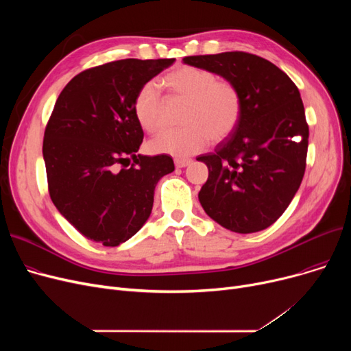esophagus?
I'll use <instances>...</instances> for the list:
<instances>
[{
    "label": "esophagus",
    "instance_id": "esophagus-1",
    "mask_svg": "<svg viewBox=\"0 0 351 351\" xmlns=\"http://www.w3.org/2000/svg\"><path fill=\"white\" fill-rule=\"evenodd\" d=\"M191 163H192L191 159H182V158L175 159V166H176V168H186V166L191 165Z\"/></svg>",
    "mask_w": 351,
    "mask_h": 351
}]
</instances>
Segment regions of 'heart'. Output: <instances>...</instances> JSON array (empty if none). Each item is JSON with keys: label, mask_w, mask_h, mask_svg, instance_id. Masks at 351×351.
<instances>
[{"label": "heart", "mask_w": 351, "mask_h": 351, "mask_svg": "<svg viewBox=\"0 0 351 351\" xmlns=\"http://www.w3.org/2000/svg\"><path fill=\"white\" fill-rule=\"evenodd\" d=\"M162 85L171 99L186 102L179 131H166L149 143L152 152L186 158L204 151L209 141L228 139L242 119L243 99L236 84L217 80L215 72L192 65H182L166 73ZM163 98L155 82L141 86L134 99L138 123L155 134L163 126Z\"/></svg>", "instance_id": "obj_1"}]
</instances>
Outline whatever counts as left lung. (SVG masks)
Returning <instances> with one entry per match:
<instances>
[{"label": "left lung", "instance_id": "8db88e82", "mask_svg": "<svg viewBox=\"0 0 351 351\" xmlns=\"http://www.w3.org/2000/svg\"><path fill=\"white\" fill-rule=\"evenodd\" d=\"M183 62L232 81L243 99L236 131L196 158L209 169L200 205L232 232L263 230L283 215L304 176L308 125L300 92L280 68L249 52L193 55Z\"/></svg>", "mask_w": 351, "mask_h": 351}]
</instances>
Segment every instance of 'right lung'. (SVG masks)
Returning a JSON list of instances; mask_svg holds the SVG:
<instances>
[{
	"label": "right lung",
	"mask_w": 351,
	"mask_h": 351,
	"mask_svg": "<svg viewBox=\"0 0 351 351\" xmlns=\"http://www.w3.org/2000/svg\"><path fill=\"white\" fill-rule=\"evenodd\" d=\"M173 62L128 58L85 69L55 102L43 143L49 196L90 241L114 247L131 239L152 212L158 180L175 171L168 155H136L143 131L134 112L141 86Z\"/></svg>",
	"instance_id": "obj_1"
}]
</instances>
